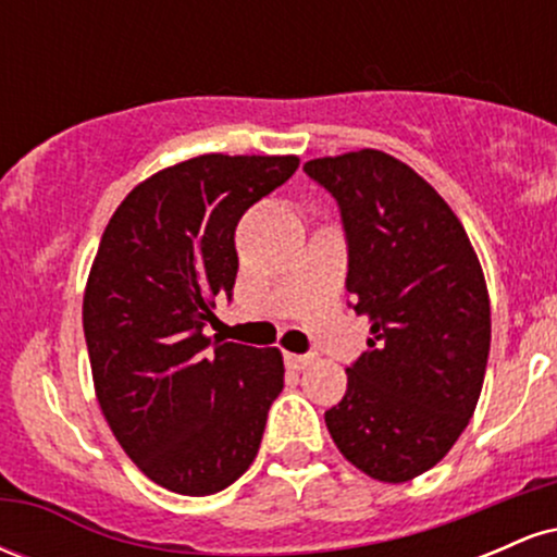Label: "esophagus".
<instances>
[{
    "mask_svg": "<svg viewBox=\"0 0 557 557\" xmlns=\"http://www.w3.org/2000/svg\"><path fill=\"white\" fill-rule=\"evenodd\" d=\"M314 359H317L314 354H285V363L290 369H296V372H300V369H306V367H311Z\"/></svg>",
    "mask_w": 557,
    "mask_h": 557,
    "instance_id": "1",
    "label": "esophagus"
}]
</instances>
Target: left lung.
Instances as JSON below:
<instances>
[{
	"label": "left lung",
	"instance_id": "left-lung-1",
	"mask_svg": "<svg viewBox=\"0 0 557 557\" xmlns=\"http://www.w3.org/2000/svg\"><path fill=\"white\" fill-rule=\"evenodd\" d=\"M304 170L341 207L345 287L372 335L324 421L345 461L376 482H408L474 417L492 335L482 264L445 198L400 159L361 149Z\"/></svg>",
	"mask_w": 557,
	"mask_h": 557
}]
</instances>
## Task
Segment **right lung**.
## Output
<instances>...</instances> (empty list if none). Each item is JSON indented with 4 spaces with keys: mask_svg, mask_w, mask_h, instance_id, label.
<instances>
[{
    "mask_svg": "<svg viewBox=\"0 0 557 557\" xmlns=\"http://www.w3.org/2000/svg\"><path fill=\"white\" fill-rule=\"evenodd\" d=\"M300 159L201 154L146 177L114 209L86 293L83 332L101 413L159 487L203 497L259 453L283 393V354L203 335L233 293L235 227Z\"/></svg>",
    "mask_w": 557,
    "mask_h": 557,
    "instance_id": "add662e5",
    "label": "right lung"
}]
</instances>
